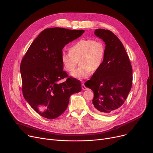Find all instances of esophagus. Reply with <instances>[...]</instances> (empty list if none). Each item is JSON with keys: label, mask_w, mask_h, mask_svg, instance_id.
Returning a JSON list of instances; mask_svg holds the SVG:
<instances>
[{"label": "esophagus", "mask_w": 153, "mask_h": 153, "mask_svg": "<svg viewBox=\"0 0 153 153\" xmlns=\"http://www.w3.org/2000/svg\"><path fill=\"white\" fill-rule=\"evenodd\" d=\"M81 86H82V90H84V91H85V90H87V87L85 86V85H84V84H82Z\"/></svg>", "instance_id": "esophagus-1"}]
</instances>
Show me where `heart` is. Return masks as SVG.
I'll return each instance as SVG.
<instances>
[{
    "label": "heart",
    "mask_w": 153,
    "mask_h": 153,
    "mask_svg": "<svg viewBox=\"0 0 153 153\" xmlns=\"http://www.w3.org/2000/svg\"><path fill=\"white\" fill-rule=\"evenodd\" d=\"M68 53L62 52L61 61L63 69L72 73L79 60L80 67L72 74L78 79H86L92 72L98 71L105 56V46L101 41L94 39H81L72 45Z\"/></svg>",
    "instance_id": "obj_1"
}]
</instances>
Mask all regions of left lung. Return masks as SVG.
Wrapping results in <instances>:
<instances>
[{
  "label": "left lung",
  "mask_w": 153,
  "mask_h": 153,
  "mask_svg": "<svg viewBox=\"0 0 153 153\" xmlns=\"http://www.w3.org/2000/svg\"><path fill=\"white\" fill-rule=\"evenodd\" d=\"M94 34L105 43V56L86 87L92 90L94 109L102 115H111L126 100L132 86V67L122 42L108 30L97 29Z\"/></svg>",
  "instance_id": "obj_1"
}]
</instances>
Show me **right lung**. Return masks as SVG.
<instances>
[{
	"label": "right lung",
	"instance_id": "obj_1",
	"mask_svg": "<svg viewBox=\"0 0 153 153\" xmlns=\"http://www.w3.org/2000/svg\"><path fill=\"white\" fill-rule=\"evenodd\" d=\"M84 30L50 28L42 31L23 56L20 64L23 97L43 117L54 119L67 108L70 96L81 92L79 80L62 71L61 54L66 45L81 36Z\"/></svg>",
	"mask_w": 153,
	"mask_h": 153
}]
</instances>
